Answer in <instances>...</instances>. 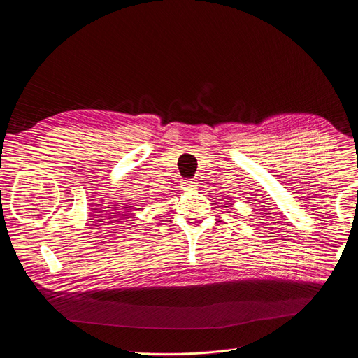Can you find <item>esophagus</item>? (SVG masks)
Returning a JSON list of instances; mask_svg holds the SVG:
<instances>
[{
    "instance_id": "34e87169",
    "label": "esophagus",
    "mask_w": 358,
    "mask_h": 358,
    "mask_svg": "<svg viewBox=\"0 0 358 358\" xmlns=\"http://www.w3.org/2000/svg\"><path fill=\"white\" fill-rule=\"evenodd\" d=\"M183 185H185L186 187H194V186H195V182H192V180H186V182H183Z\"/></svg>"
}]
</instances>
